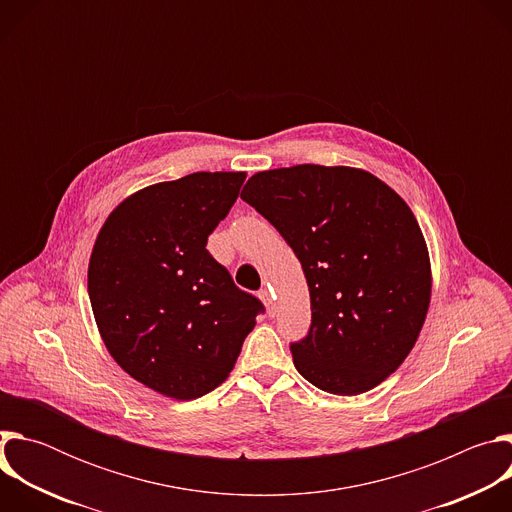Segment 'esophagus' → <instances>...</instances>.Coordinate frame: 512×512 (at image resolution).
Here are the masks:
<instances>
[{"label":"esophagus","instance_id":"1","mask_svg":"<svg viewBox=\"0 0 512 512\" xmlns=\"http://www.w3.org/2000/svg\"><path fill=\"white\" fill-rule=\"evenodd\" d=\"M259 298H261V302L267 306L269 314H273V310H275V302H273L271 291H269V289H261V291H259Z\"/></svg>","mask_w":512,"mask_h":512}]
</instances>
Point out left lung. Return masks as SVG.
I'll list each match as a JSON object with an SVG mask.
<instances>
[{
    "label": "left lung",
    "instance_id": "8db88e82",
    "mask_svg": "<svg viewBox=\"0 0 512 512\" xmlns=\"http://www.w3.org/2000/svg\"><path fill=\"white\" fill-rule=\"evenodd\" d=\"M241 198L308 279L312 326L289 344L298 373L326 393L358 395L397 371L431 294L427 247L405 200L369 172L314 164L259 172Z\"/></svg>",
    "mask_w": 512,
    "mask_h": 512
}]
</instances>
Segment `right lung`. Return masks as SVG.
I'll list each match as a JSON object with an SVG mask.
<instances>
[{"mask_svg":"<svg viewBox=\"0 0 512 512\" xmlns=\"http://www.w3.org/2000/svg\"><path fill=\"white\" fill-rule=\"evenodd\" d=\"M245 172H196L143 188L105 221L89 263V298L103 342L135 381L188 401L221 385L257 314L206 249Z\"/></svg>","mask_w":512,"mask_h":512,"instance_id":"add662e5","label":"right lung"}]
</instances>
